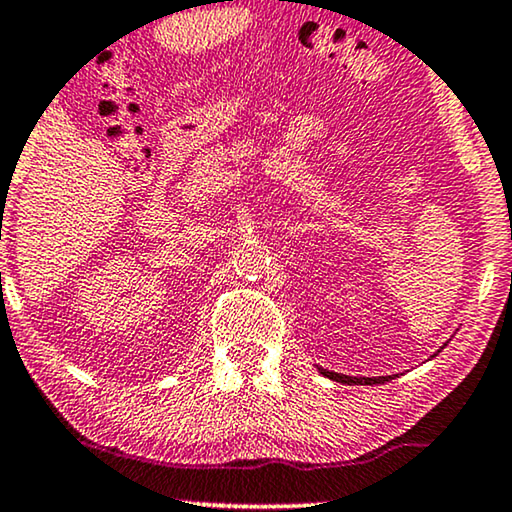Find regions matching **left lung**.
<instances>
[{"label": "left lung", "mask_w": 512, "mask_h": 512, "mask_svg": "<svg viewBox=\"0 0 512 512\" xmlns=\"http://www.w3.org/2000/svg\"><path fill=\"white\" fill-rule=\"evenodd\" d=\"M319 370H321V375L328 377V380L342 382V384H384L391 380V375H387V377H349V375L331 373V370H324V368H319Z\"/></svg>", "instance_id": "8db88e82"}]
</instances>
